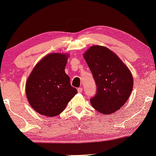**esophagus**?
Instances as JSON below:
<instances>
[{
  "label": "esophagus",
  "instance_id": "obj_1",
  "mask_svg": "<svg viewBox=\"0 0 156 156\" xmlns=\"http://www.w3.org/2000/svg\"><path fill=\"white\" fill-rule=\"evenodd\" d=\"M82 90H83L82 88H79L77 89V91H78V93H81V92H82Z\"/></svg>",
  "mask_w": 156,
  "mask_h": 156
}]
</instances>
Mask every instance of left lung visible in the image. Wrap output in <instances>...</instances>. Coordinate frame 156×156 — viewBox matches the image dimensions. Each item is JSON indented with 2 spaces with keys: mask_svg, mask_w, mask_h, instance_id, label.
Instances as JSON below:
<instances>
[{
  "mask_svg": "<svg viewBox=\"0 0 156 156\" xmlns=\"http://www.w3.org/2000/svg\"><path fill=\"white\" fill-rule=\"evenodd\" d=\"M83 56L98 86L96 95L90 99L92 106L105 115L118 111L128 100L133 87L129 68L105 46L93 45Z\"/></svg>",
  "mask_w": 156,
  "mask_h": 156,
  "instance_id": "1",
  "label": "left lung"
}]
</instances>
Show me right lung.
I'll return each instance as SVG.
<instances>
[{
	"mask_svg": "<svg viewBox=\"0 0 156 156\" xmlns=\"http://www.w3.org/2000/svg\"><path fill=\"white\" fill-rule=\"evenodd\" d=\"M69 54L50 53L33 68L25 83V93L32 108L41 115L57 116L77 93L65 73Z\"/></svg>",
	"mask_w": 156,
	"mask_h": 156,
	"instance_id": "add662e5",
	"label": "right lung"
}]
</instances>
